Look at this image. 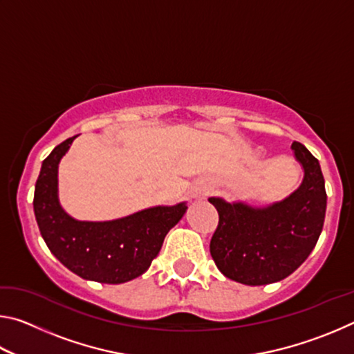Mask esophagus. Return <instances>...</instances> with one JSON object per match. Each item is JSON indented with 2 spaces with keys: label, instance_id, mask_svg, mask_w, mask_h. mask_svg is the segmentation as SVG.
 <instances>
[{
  "label": "esophagus",
  "instance_id": "esophagus-1",
  "mask_svg": "<svg viewBox=\"0 0 354 354\" xmlns=\"http://www.w3.org/2000/svg\"><path fill=\"white\" fill-rule=\"evenodd\" d=\"M206 194H207V192L206 190H195V194H194V196H195V198H205V196H206Z\"/></svg>",
  "mask_w": 354,
  "mask_h": 354
}]
</instances>
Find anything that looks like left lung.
I'll return each instance as SVG.
<instances>
[{
    "label": "left lung",
    "instance_id": "left-lung-1",
    "mask_svg": "<svg viewBox=\"0 0 354 354\" xmlns=\"http://www.w3.org/2000/svg\"><path fill=\"white\" fill-rule=\"evenodd\" d=\"M292 149L304 178L286 200L254 209L209 198L218 212L211 256L226 278L247 286L277 283L295 272L319 241L326 212L325 179L306 147L293 142Z\"/></svg>",
    "mask_w": 354,
    "mask_h": 354
}]
</instances>
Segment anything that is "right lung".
<instances>
[{
    "label": "right lung",
    "mask_w": 354,
    "mask_h": 354,
    "mask_svg": "<svg viewBox=\"0 0 354 354\" xmlns=\"http://www.w3.org/2000/svg\"><path fill=\"white\" fill-rule=\"evenodd\" d=\"M75 137L59 143L41 164L32 201L40 234L77 277L104 284L127 283L148 270L187 206H158L113 221L71 218L57 200V165Z\"/></svg>",
    "instance_id": "right-lung-1"
}]
</instances>
